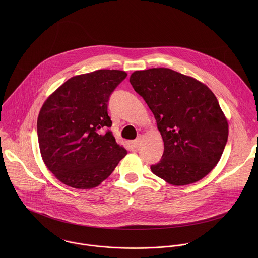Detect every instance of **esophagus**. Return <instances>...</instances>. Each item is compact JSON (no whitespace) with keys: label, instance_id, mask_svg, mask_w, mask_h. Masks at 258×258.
<instances>
[{"label":"esophagus","instance_id":"34e87169","mask_svg":"<svg viewBox=\"0 0 258 258\" xmlns=\"http://www.w3.org/2000/svg\"><path fill=\"white\" fill-rule=\"evenodd\" d=\"M140 142H141V138L138 137L136 140H134V141L132 142V146L134 148H138L139 147V145H140Z\"/></svg>","mask_w":258,"mask_h":258}]
</instances>
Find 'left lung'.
I'll use <instances>...</instances> for the list:
<instances>
[{"label": "left lung", "instance_id": "obj_1", "mask_svg": "<svg viewBox=\"0 0 258 258\" xmlns=\"http://www.w3.org/2000/svg\"><path fill=\"white\" fill-rule=\"evenodd\" d=\"M134 90L153 112L164 153L151 171L174 185L192 184L218 164L228 124L212 90L170 69H150L130 76Z\"/></svg>", "mask_w": 258, "mask_h": 258}]
</instances>
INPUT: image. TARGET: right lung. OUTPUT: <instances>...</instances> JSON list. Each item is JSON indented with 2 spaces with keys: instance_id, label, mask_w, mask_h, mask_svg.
I'll use <instances>...</instances> for the list:
<instances>
[{
  "instance_id": "obj_1",
  "label": "right lung",
  "mask_w": 258,
  "mask_h": 258,
  "mask_svg": "<svg viewBox=\"0 0 258 258\" xmlns=\"http://www.w3.org/2000/svg\"><path fill=\"white\" fill-rule=\"evenodd\" d=\"M126 76L115 70L76 75L43 103L37 118L39 150L45 166L61 183L95 187L126 156L109 129L107 111L112 92Z\"/></svg>"
}]
</instances>
